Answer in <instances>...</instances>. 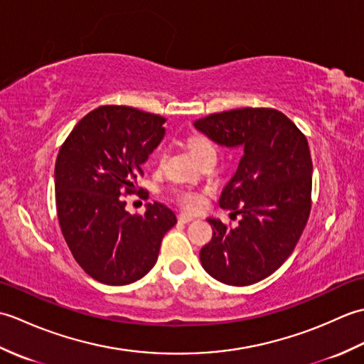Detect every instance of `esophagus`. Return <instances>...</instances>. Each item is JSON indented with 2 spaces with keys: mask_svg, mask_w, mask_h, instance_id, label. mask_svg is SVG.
<instances>
[{
  "mask_svg": "<svg viewBox=\"0 0 364 364\" xmlns=\"http://www.w3.org/2000/svg\"><path fill=\"white\" fill-rule=\"evenodd\" d=\"M192 220H194V218H192V215H189V214H184V213L178 214V222H180V223H189Z\"/></svg>",
  "mask_w": 364,
  "mask_h": 364,
  "instance_id": "34e87169",
  "label": "esophagus"
}]
</instances>
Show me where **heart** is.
<instances>
[{"label":"heart","instance_id":"1","mask_svg":"<svg viewBox=\"0 0 364 364\" xmlns=\"http://www.w3.org/2000/svg\"><path fill=\"white\" fill-rule=\"evenodd\" d=\"M189 150L192 156H198L200 153H205L208 150H214L213 144L205 137H192L189 141ZM162 156H158V166H161ZM175 200L176 203L188 211H200L205 205V196L200 191L192 189H178L175 191Z\"/></svg>","mask_w":364,"mask_h":364}]
</instances>
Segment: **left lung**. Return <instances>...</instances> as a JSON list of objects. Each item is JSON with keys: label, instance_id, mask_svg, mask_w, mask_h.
<instances>
[{"label": "left lung", "instance_id": "1", "mask_svg": "<svg viewBox=\"0 0 364 364\" xmlns=\"http://www.w3.org/2000/svg\"><path fill=\"white\" fill-rule=\"evenodd\" d=\"M194 127L215 144L242 149L219 200L223 210L242 218L235 228L208 219L213 237L200 261L225 284L258 283L288 259L310 218L313 162L306 137L270 107L211 114Z\"/></svg>", "mask_w": 364, "mask_h": 364}]
</instances>
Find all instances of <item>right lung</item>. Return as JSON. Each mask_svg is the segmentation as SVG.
Masks as SVG:
<instances>
[{"instance_id":"right-lung-1","label":"right lung","mask_w":364,"mask_h":364,"mask_svg":"<svg viewBox=\"0 0 364 364\" xmlns=\"http://www.w3.org/2000/svg\"><path fill=\"white\" fill-rule=\"evenodd\" d=\"M166 119L129 106H100L76 123L54 167L60 231L76 262L97 282L123 286L156 264L161 241L176 223L172 210L146 203L129 214L123 196L137 186L142 164L164 137Z\"/></svg>"}]
</instances>
